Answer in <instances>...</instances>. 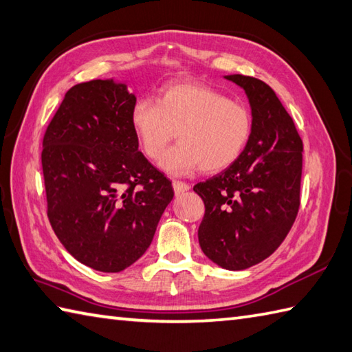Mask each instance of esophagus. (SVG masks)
<instances>
[{
    "label": "esophagus",
    "mask_w": 352,
    "mask_h": 352,
    "mask_svg": "<svg viewBox=\"0 0 352 352\" xmlns=\"http://www.w3.org/2000/svg\"><path fill=\"white\" fill-rule=\"evenodd\" d=\"M173 188H175L176 195H181V192L188 191V190L191 188V186H190V184L182 182V181H173Z\"/></svg>",
    "instance_id": "1"
}]
</instances>
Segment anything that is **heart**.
<instances>
[{
    "label": "heart",
    "instance_id": "obj_1",
    "mask_svg": "<svg viewBox=\"0 0 352 352\" xmlns=\"http://www.w3.org/2000/svg\"><path fill=\"white\" fill-rule=\"evenodd\" d=\"M131 124L142 152L157 160L177 135L179 142L161 157V167L171 175L200 170H223L245 150L252 117L248 106L200 82L166 85L152 100H138Z\"/></svg>",
    "mask_w": 352,
    "mask_h": 352
}]
</instances>
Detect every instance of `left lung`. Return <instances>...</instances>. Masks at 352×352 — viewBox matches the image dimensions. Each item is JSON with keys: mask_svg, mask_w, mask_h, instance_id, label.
<instances>
[{"mask_svg": "<svg viewBox=\"0 0 352 352\" xmlns=\"http://www.w3.org/2000/svg\"><path fill=\"white\" fill-rule=\"evenodd\" d=\"M226 78L245 89L252 129L231 166L192 190L205 204L199 226L204 254L220 267L243 270L274 254L295 223L302 140L269 85L241 74Z\"/></svg>", "mask_w": 352, "mask_h": 352, "instance_id": "1", "label": "left lung"}]
</instances>
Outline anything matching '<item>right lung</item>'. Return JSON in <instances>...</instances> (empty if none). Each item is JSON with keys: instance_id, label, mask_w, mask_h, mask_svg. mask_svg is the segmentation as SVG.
<instances>
[{"instance_id": "1", "label": "right lung", "mask_w": 352, "mask_h": 352, "mask_svg": "<svg viewBox=\"0 0 352 352\" xmlns=\"http://www.w3.org/2000/svg\"><path fill=\"white\" fill-rule=\"evenodd\" d=\"M135 103L112 78L78 83L42 141L50 225L77 261L109 274L146 252L175 196L170 179L138 150Z\"/></svg>"}]
</instances>
